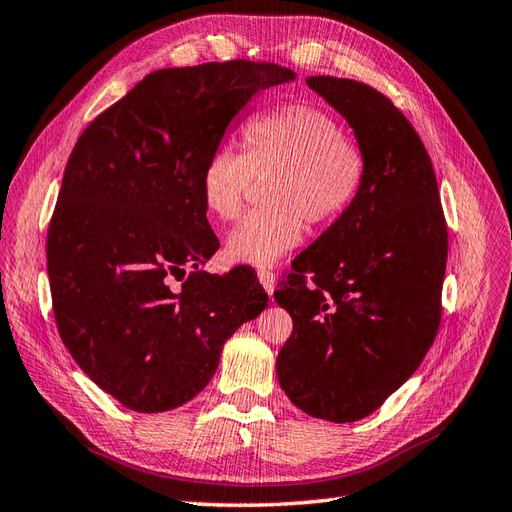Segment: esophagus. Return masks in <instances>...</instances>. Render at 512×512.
I'll return each mask as SVG.
<instances>
[{"instance_id": "1", "label": "esophagus", "mask_w": 512, "mask_h": 512, "mask_svg": "<svg viewBox=\"0 0 512 512\" xmlns=\"http://www.w3.org/2000/svg\"><path fill=\"white\" fill-rule=\"evenodd\" d=\"M258 282L263 284V289L273 295V286H276V273L271 269H258Z\"/></svg>"}]
</instances>
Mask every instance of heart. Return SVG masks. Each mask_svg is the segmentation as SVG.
Here are the masks:
<instances>
[{"instance_id": "heart-1", "label": "heart", "mask_w": 512, "mask_h": 512, "mask_svg": "<svg viewBox=\"0 0 512 512\" xmlns=\"http://www.w3.org/2000/svg\"><path fill=\"white\" fill-rule=\"evenodd\" d=\"M245 154L215 149L199 178L204 206L221 221L239 217L256 180L267 208L252 210L226 239L232 263L269 267L304 239L306 219L326 226L363 189L367 156L339 121L315 106L291 104L258 115L243 130Z\"/></svg>"}]
</instances>
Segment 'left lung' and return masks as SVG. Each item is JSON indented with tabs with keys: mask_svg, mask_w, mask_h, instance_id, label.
I'll return each instance as SVG.
<instances>
[{
	"mask_svg": "<svg viewBox=\"0 0 512 512\" xmlns=\"http://www.w3.org/2000/svg\"><path fill=\"white\" fill-rule=\"evenodd\" d=\"M306 84L350 123L367 173L356 202L280 282L293 332L276 371L306 415L350 423L400 389L434 343L447 228L430 156L391 99L345 78Z\"/></svg>",
	"mask_w": 512,
	"mask_h": 512,
	"instance_id": "1",
	"label": "left lung"
}]
</instances>
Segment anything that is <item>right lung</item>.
I'll return each instance as SVG.
<instances>
[{
	"label": "right lung",
	"mask_w": 512,
	"mask_h": 512,
	"mask_svg": "<svg viewBox=\"0 0 512 512\" xmlns=\"http://www.w3.org/2000/svg\"><path fill=\"white\" fill-rule=\"evenodd\" d=\"M293 78L252 60L160 69L73 147L47 234L54 317L80 369L136 413L193 400L269 302L249 273L199 271L219 247L199 178L252 97Z\"/></svg>",
	"instance_id": "add662e5"
}]
</instances>
